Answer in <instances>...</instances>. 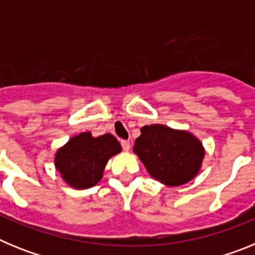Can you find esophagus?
Masks as SVG:
<instances>
[{"mask_svg": "<svg viewBox=\"0 0 255 255\" xmlns=\"http://www.w3.org/2000/svg\"><path fill=\"white\" fill-rule=\"evenodd\" d=\"M121 147H123L124 150H128L130 149V141L129 140H121Z\"/></svg>", "mask_w": 255, "mask_h": 255, "instance_id": "1", "label": "esophagus"}]
</instances>
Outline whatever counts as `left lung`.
<instances>
[{"instance_id":"1","label":"left lung","mask_w":255,"mask_h":255,"mask_svg":"<svg viewBox=\"0 0 255 255\" xmlns=\"http://www.w3.org/2000/svg\"><path fill=\"white\" fill-rule=\"evenodd\" d=\"M136 138L134 152L152 177L168 186L186 184L202 166L203 145L188 131L168 126H143Z\"/></svg>"}]
</instances>
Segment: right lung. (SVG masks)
I'll return each mask as SVG.
<instances>
[{"label": "right lung", "instance_id": "add662e5", "mask_svg": "<svg viewBox=\"0 0 255 255\" xmlns=\"http://www.w3.org/2000/svg\"><path fill=\"white\" fill-rule=\"evenodd\" d=\"M120 152V143L112 134L94 138L85 131L70 139L57 150L55 166L70 186L88 189L97 185L108 159Z\"/></svg>", "mask_w": 255, "mask_h": 255}]
</instances>
